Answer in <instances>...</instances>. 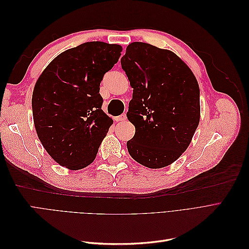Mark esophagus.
I'll return each instance as SVG.
<instances>
[{
    "label": "esophagus",
    "instance_id": "1",
    "mask_svg": "<svg viewBox=\"0 0 249 249\" xmlns=\"http://www.w3.org/2000/svg\"><path fill=\"white\" fill-rule=\"evenodd\" d=\"M114 119L116 120V122L118 123H122V122H124V120L126 119V116H125V114H122V115H119V116H116V117H114Z\"/></svg>",
    "mask_w": 249,
    "mask_h": 249
}]
</instances>
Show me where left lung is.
<instances>
[{"label": "left lung", "mask_w": 249, "mask_h": 249, "mask_svg": "<svg viewBox=\"0 0 249 249\" xmlns=\"http://www.w3.org/2000/svg\"><path fill=\"white\" fill-rule=\"evenodd\" d=\"M120 63L133 88L129 154L145 167H166L189 146L198 126L197 80L175 53L145 42L130 43Z\"/></svg>", "instance_id": "left-lung-1"}]
</instances>
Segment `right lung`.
Returning <instances> with one entry per match:
<instances>
[{
  "label": "right lung",
  "mask_w": 249,
  "mask_h": 249,
  "mask_svg": "<svg viewBox=\"0 0 249 249\" xmlns=\"http://www.w3.org/2000/svg\"><path fill=\"white\" fill-rule=\"evenodd\" d=\"M119 44L91 41L67 50L46 67L32 95L33 120L43 147L58 164H91L113 124L102 110L100 84L120 57Z\"/></svg>",
  "instance_id": "add662e5"
}]
</instances>
